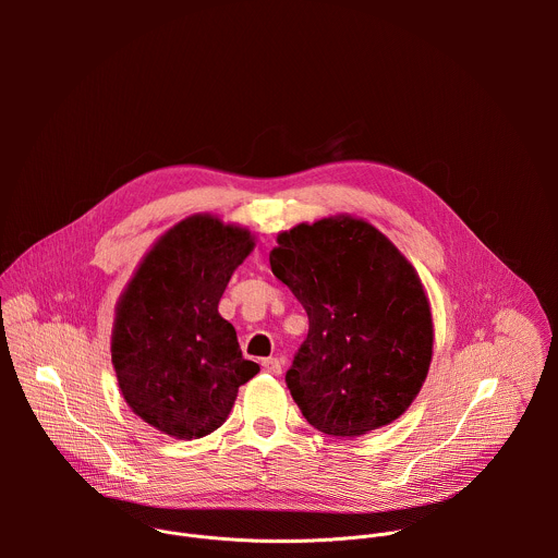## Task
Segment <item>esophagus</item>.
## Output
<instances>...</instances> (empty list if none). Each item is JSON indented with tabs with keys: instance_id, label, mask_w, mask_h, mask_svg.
<instances>
[{
	"instance_id": "34e87169",
	"label": "esophagus",
	"mask_w": 558,
	"mask_h": 558,
	"mask_svg": "<svg viewBox=\"0 0 558 558\" xmlns=\"http://www.w3.org/2000/svg\"><path fill=\"white\" fill-rule=\"evenodd\" d=\"M263 371L278 377L282 373V364H280L278 357H267V360H263Z\"/></svg>"
}]
</instances>
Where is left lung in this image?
Returning <instances> with one entry per match:
<instances>
[{"label":"left lung","mask_w":558,"mask_h":558,"mask_svg":"<svg viewBox=\"0 0 558 558\" xmlns=\"http://www.w3.org/2000/svg\"><path fill=\"white\" fill-rule=\"evenodd\" d=\"M276 243L271 271L308 315V336L287 371L304 420L349 439L402 417L426 381L435 342L415 267L351 214L300 222Z\"/></svg>","instance_id":"left-lung-1"}]
</instances>
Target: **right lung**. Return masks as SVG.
Listing matches in <instances>:
<instances>
[{
  "label": "right lung",
  "mask_w": 558,
  "mask_h": 558,
  "mask_svg": "<svg viewBox=\"0 0 558 558\" xmlns=\"http://www.w3.org/2000/svg\"><path fill=\"white\" fill-rule=\"evenodd\" d=\"M254 247L247 227L187 216L149 247L114 306L110 353L121 395L163 435L192 441L214 433L238 388L260 371L218 313L229 278Z\"/></svg>",
  "instance_id": "add662e5"
}]
</instances>
